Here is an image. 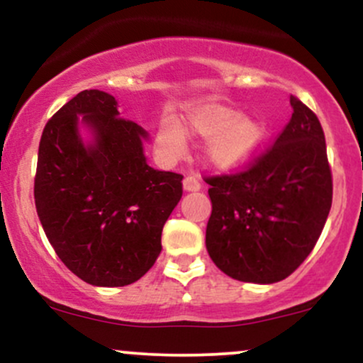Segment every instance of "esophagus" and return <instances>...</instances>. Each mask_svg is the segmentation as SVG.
<instances>
[{
  "label": "esophagus",
  "mask_w": 363,
  "mask_h": 363,
  "mask_svg": "<svg viewBox=\"0 0 363 363\" xmlns=\"http://www.w3.org/2000/svg\"><path fill=\"white\" fill-rule=\"evenodd\" d=\"M182 187H184V191H187V193H193V191L201 189V182H199L196 177L187 176L184 177V181H182Z\"/></svg>",
  "instance_id": "1"
}]
</instances>
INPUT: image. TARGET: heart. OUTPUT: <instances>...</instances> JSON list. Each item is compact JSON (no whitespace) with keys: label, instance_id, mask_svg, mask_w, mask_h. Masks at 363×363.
I'll list each match as a JSON object with an SVG mask.
<instances>
[{"label":"heart","instance_id":"1","mask_svg":"<svg viewBox=\"0 0 363 363\" xmlns=\"http://www.w3.org/2000/svg\"><path fill=\"white\" fill-rule=\"evenodd\" d=\"M269 129L259 116L242 114L237 107L222 104L191 109L181 123L164 119L157 128V145L170 158L181 157L187 148V138L206 140L203 158L220 172L237 170L256 158L268 140Z\"/></svg>","mask_w":363,"mask_h":363}]
</instances>
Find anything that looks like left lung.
<instances>
[{
	"instance_id": "obj_1",
	"label": "left lung",
	"mask_w": 363,
	"mask_h": 363,
	"mask_svg": "<svg viewBox=\"0 0 363 363\" xmlns=\"http://www.w3.org/2000/svg\"><path fill=\"white\" fill-rule=\"evenodd\" d=\"M290 123L272 148L234 176L208 179L206 249L225 274L269 285L285 280L318 242L333 201L318 116L291 95Z\"/></svg>"
}]
</instances>
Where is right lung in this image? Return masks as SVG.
Masks as SVG:
<instances>
[{"instance_id":"add662e5","label":"right lung","mask_w":363,"mask_h":363,"mask_svg":"<svg viewBox=\"0 0 363 363\" xmlns=\"http://www.w3.org/2000/svg\"><path fill=\"white\" fill-rule=\"evenodd\" d=\"M145 141L148 133L119 118L102 90L80 91L43 131L37 215L66 268L94 286L131 285L155 264L182 196L181 174L150 167Z\"/></svg>"}]
</instances>
